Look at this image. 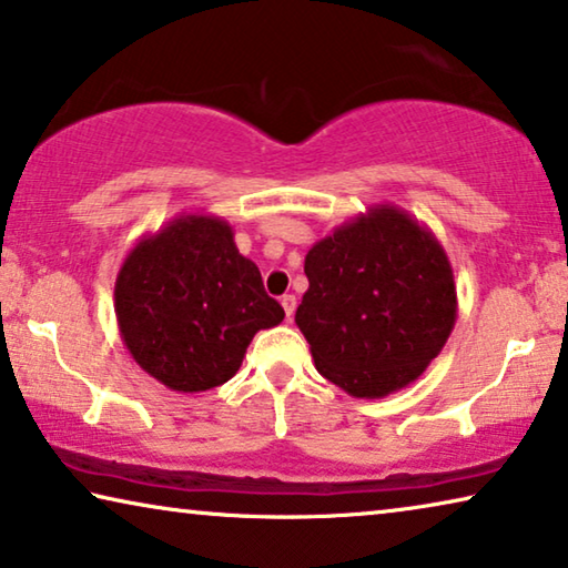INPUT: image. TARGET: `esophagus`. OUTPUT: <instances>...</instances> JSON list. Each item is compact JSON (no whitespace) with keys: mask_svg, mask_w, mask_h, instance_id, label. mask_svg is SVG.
Returning <instances> with one entry per match:
<instances>
[{"mask_svg":"<svg viewBox=\"0 0 568 568\" xmlns=\"http://www.w3.org/2000/svg\"><path fill=\"white\" fill-rule=\"evenodd\" d=\"M282 307H284L286 320H292L294 317V310H296V296L294 294H284L282 296Z\"/></svg>","mask_w":568,"mask_h":568,"instance_id":"esophagus-1","label":"esophagus"}]
</instances>
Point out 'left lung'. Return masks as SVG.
Masks as SVG:
<instances>
[{
    "label": "left lung",
    "mask_w": 568,
    "mask_h": 568,
    "mask_svg": "<svg viewBox=\"0 0 568 568\" xmlns=\"http://www.w3.org/2000/svg\"><path fill=\"white\" fill-rule=\"evenodd\" d=\"M294 322L317 371L355 398L406 388L442 353L457 286L436 235L396 205H373L314 243Z\"/></svg>",
    "instance_id": "left-lung-1"
}]
</instances>
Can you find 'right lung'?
<instances>
[{"label": "right lung", "mask_w": 568, "mask_h": 568, "mask_svg": "<svg viewBox=\"0 0 568 568\" xmlns=\"http://www.w3.org/2000/svg\"><path fill=\"white\" fill-rule=\"evenodd\" d=\"M113 310L139 368L180 394L223 386L258 329L284 320L231 225L205 213L139 239L119 268Z\"/></svg>", "instance_id": "add662e5"}]
</instances>
